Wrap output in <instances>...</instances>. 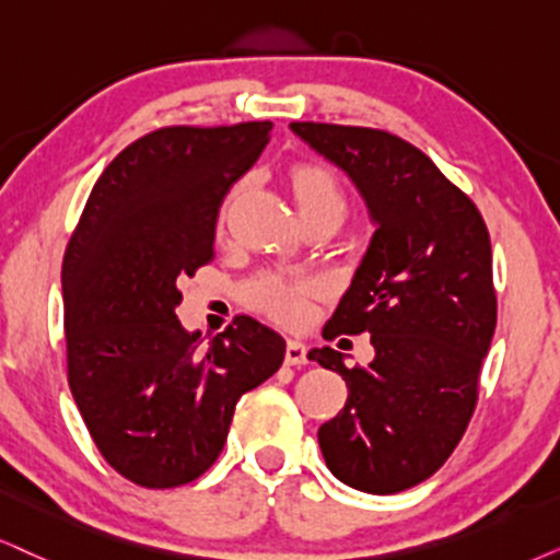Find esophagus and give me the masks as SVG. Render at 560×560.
I'll return each mask as SVG.
<instances>
[{"instance_id": "1", "label": "esophagus", "mask_w": 560, "mask_h": 560, "mask_svg": "<svg viewBox=\"0 0 560 560\" xmlns=\"http://www.w3.org/2000/svg\"><path fill=\"white\" fill-rule=\"evenodd\" d=\"M284 362L289 366H302L307 364V346H304L302 341H287V353H284Z\"/></svg>"}]
</instances>
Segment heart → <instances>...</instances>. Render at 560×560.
I'll return each mask as SVG.
<instances>
[{"instance_id": "1", "label": "heart", "mask_w": 560, "mask_h": 560, "mask_svg": "<svg viewBox=\"0 0 560 560\" xmlns=\"http://www.w3.org/2000/svg\"><path fill=\"white\" fill-rule=\"evenodd\" d=\"M289 186H292L296 209L302 219L336 214L343 219L346 198L338 180L332 178L328 170L317 165H300L289 175ZM313 292L307 281H287L279 276H260L247 287V302L260 313L276 317V320L294 323L304 313V300Z\"/></svg>"}]
</instances>
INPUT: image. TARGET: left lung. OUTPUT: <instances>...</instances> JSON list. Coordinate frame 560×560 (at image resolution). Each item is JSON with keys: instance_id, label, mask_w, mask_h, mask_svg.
<instances>
[{"instance_id": "left-lung-1", "label": "left lung", "mask_w": 560, "mask_h": 560, "mask_svg": "<svg viewBox=\"0 0 560 560\" xmlns=\"http://www.w3.org/2000/svg\"><path fill=\"white\" fill-rule=\"evenodd\" d=\"M343 170L372 222L323 336L370 332L374 359L346 366L330 346L307 353L349 387L317 431L325 465L364 493H398L442 468L463 439L493 328L491 240L476 203L421 150L387 131L289 124Z\"/></svg>"}]
</instances>
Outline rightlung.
I'll return each mask as SVG.
<instances>
[{
    "mask_svg": "<svg viewBox=\"0 0 560 560\" xmlns=\"http://www.w3.org/2000/svg\"><path fill=\"white\" fill-rule=\"evenodd\" d=\"M271 121L170 126L103 170L61 268L69 387L113 470L144 488L207 472L240 395L284 362L279 332L240 315L201 349L175 315L178 281L214 260L217 214Z\"/></svg>",
    "mask_w": 560,
    "mask_h": 560,
    "instance_id": "right-lung-1",
    "label": "right lung"
}]
</instances>
